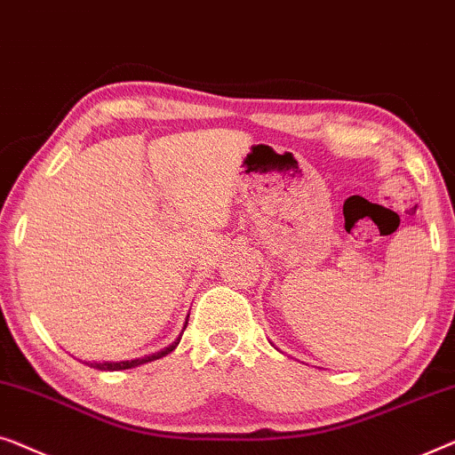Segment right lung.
I'll return each instance as SVG.
<instances>
[{"label":"right lung","mask_w":455,"mask_h":455,"mask_svg":"<svg viewBox=\"0 0 455 455\" xmlns=\"http://www.w3.org/2000/svg\"><path fill=\"white\" fill-rule=\"evenodd\" d=\"M188 319H189V315H188ZM185 328H188V322H185V325H183V330H185ZM179 340H181V334H179V338H177L175 342L171 344V347L163 348L161 353H155V355H148V356H142V358H133V361H119V363L105 361V363H91V367L99 369V371H124V369H133V367H138V364H144V363L156 361V358H163V356H166L169 353H172V350L177 348Z\"/></svg>","instance_id":"1"}]
</instances>
